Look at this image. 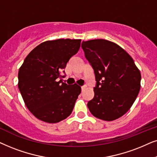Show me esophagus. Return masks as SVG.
<instances>
[{
	"instance_id": "obj_1",
	"label": "esophagus",
	"mask_w": 157,
	"mask_h": 157,
	"mask_svg": "<svg viewBox=\"0 0 157 157\" xmlns=\"http://www.w3.org/2000/svg\"><path fill=\"white\" fill-rule=\"evenodd\" d=\"M86 85H83V86H82V87H81V90H82V91H83V90H84L85 89V88H86Z\"/></svg>"
}]
</instances>
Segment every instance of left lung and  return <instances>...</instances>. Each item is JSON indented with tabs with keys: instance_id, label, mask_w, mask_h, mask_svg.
Here are the masks:
<instances>
[{
	"instance_id": "left-lung-1",
	"label": "left lung",
	"mask_w": 157,
	"mask_h": 157,
	"mask_svg": "<svg viewBox=\"0 0 157 157\" xmlns=\"http://www.w3.org/2000/svg\"><path fill=\"white\" fill-rule=\"evenodd\" d=\"M85 56L93 67L96 84L94 98L87 103L96 118L111 121L126 113L141 87V73L120 46L105 39L82 41Z\"/></svg>"
}]
</instances>
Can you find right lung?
Segmentation results:
<instances>
[{"instance_id":"1","label":"right lung","mask_w":157,"mask_h":157,"mask_svg":"<svg viewBox=\"0 0 157 157\" xmlns=\"http://www.w3.org/2000/svg\"><path fill=\"white\" fill-rule=\"evenodd\" d=\"M80 42L70 39L44 41L28 54L20 67L18 89L27 108L39 120L55 124L72 113L81 87L62 82L61 74Z\"/></svg>"}]
</instances>
